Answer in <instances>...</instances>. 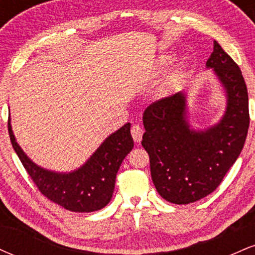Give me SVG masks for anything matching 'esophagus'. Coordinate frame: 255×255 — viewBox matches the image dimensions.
I'll return each mask as SVG.
<instances>
[{
    "label": "esophagus",
    "instance_id": "obj_1",
    "mask_svg": "<svg viewBox=\"0 0 255 255\" xmlns=\"http://www.w3.org/2000/svg\"><path fill=\"white\" fill-rule=\"evenodd\" d=\"M130 133H131V136H133L134 141L135 142H140L142 139V133H144V130L141 129V128L139 127V126H133L130 129Z\"/></svg>",
    "mask_w": 255,
    "mask_h": 255
}]
</instances>
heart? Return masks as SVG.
Segmentation results:
<instances>
[{
  "instance_id": "b5f03b06",
  "label": "heart",
  "mask_w": 255,
  "mask_h": 255,
  "mask_svg": "<svg viewBox=\"0 0 255 255\" xmlns=\"http://www.w3.org/2000/svg\"><path fill=\"white\" fill-rule=\"evenodd\" d=\"M182 78H183V71L181 68H177L176 71L172 72L171 74L169 75V78L165 80V83L162 87V92L164 93V95L170 93L171 91L174 90V87L180 83V80Z\"/></svg>"
}]
</instances>
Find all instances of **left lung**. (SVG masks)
<instances>
[{"label":"left lung","instance_id":"8db88e82","mask_svg":"<svg viewBox=\"0 0 255 255\" xmlns=\"http://www.w3.org/2000/svg\"><path fill=\"white\" fill-rule=\"evenodd\" d=\"M206 68L212 69L227 99L217 124L192 127L187 92L151 104L142 116L141 145L150 156L152 181L160 197L172 204H191L211 194L239 158L250 127L245 79L216 40Z\"/></svg>","mask_w":255,"mask_h":255}]
</instances>
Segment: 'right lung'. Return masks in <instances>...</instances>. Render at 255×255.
Wrapping results in <instances>:
<instances>
[{"mask_svg": "<svg viewBox=\"0 0 255 255\" xmlns=\"http://www.w3.org/2000/svg\"><path fill=\"white\" fill-rule=\"evenodd\" d=\"M8 133L14 151L40 193L72 212L98 211L110 203L120 166L134 146L130 124H126L110 134L83 165L60 172L42 168L25 153L11 129L10 116Z\"/></svg>", "mask_w": 255, "mask_h": 255, "instance_id": "obj_1", "label": "right lung"}]
</instances>
